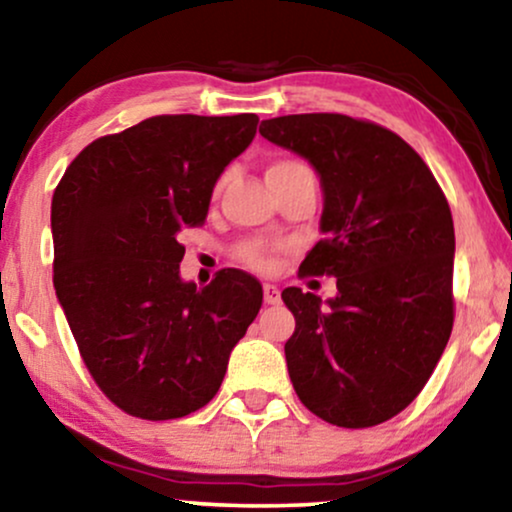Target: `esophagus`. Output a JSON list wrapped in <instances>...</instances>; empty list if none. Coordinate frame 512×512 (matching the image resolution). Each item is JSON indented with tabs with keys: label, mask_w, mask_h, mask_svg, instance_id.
I'll use <instances>...</instances> for the list:
<instances>
[{
	"label": "esophagus",
	"mask_w": 512,
	"mask_h": 512,
	"mask_svg": "<svg viewBox=\"0 0 512 512\" xmlns=\"http://www.w3.org/2000/svg\"><path fill=\"white\" fill-rule=\"evenodd\" d=\"M263 299H266V304H277L280 301V289L275 285H263Z\"/></svg>",
	"instance_id": "34e87169"
}]
</instances>
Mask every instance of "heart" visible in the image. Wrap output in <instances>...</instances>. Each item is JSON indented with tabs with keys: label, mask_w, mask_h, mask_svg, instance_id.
Wrapping results in <instances>:
<instances>
[{
	"label": "heart",
	"mask_w": 512,
	"mask_h": 512,
	"mask_svg": "<svg viewBox=\"0 0 512 512\" xmlns=\"http://www.w3.org/2000/svg\"><path fill=\"white\" fill-rule=\"evenodd\" d=\"M301 166H306V163H301L296 159H277L268 166V178L270 175L287 173V170H294ZM223 182H225V178H220L216 189L223 187ZM235 258L242 263V266L256 270V273H273L277 266V251L270 244L261 242V239H246V242L239 244Z\"/></svg>",
	"instance_id": "b5f03b06"
}]
</instances>
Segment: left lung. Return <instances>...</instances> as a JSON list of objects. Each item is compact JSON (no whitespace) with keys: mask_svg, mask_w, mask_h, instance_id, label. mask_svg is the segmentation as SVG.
I'll list each match as a JSON object with an SVG mask.
<instances>
[{"mask_svg":"<svg viewBox=\"0 0 512 512\" xmlns=\"http://www.w3.org/2000/svg\"><path fill=\"white\" fill-rule=\"evenodd\" d=\"M263 137L318 170L325 239L304 275L337 277V296L287 287L285 344L294 391L311 413L349 430L413 403L453 330V218L420 154L396 132L342 113L261 123Z\"/></svg>","mask_w":512,"mask_h":512,"instance_id":"8db88e82","label":"left lung"}]
</instances>
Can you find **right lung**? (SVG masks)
<instances>
[{
  "instance_id": "obj_1",
  "label": "right lung",
  "mask_w": 512,
  "mask_h": 512,
  "mask_svg": "<svg viewBox=\"0 0 512 512\" xmlns=\"http://www.w3.org/2000/svg\"><path fill=\"white\" fill-rule=\"evenodd\" d=\"M256 113L151 116L87 144L52 199L54 289L92 380L123 413L175 420L216 396L263 304L256 277L180 280L178 235L204 225Z\"/></svg>"
}]
</instances>
